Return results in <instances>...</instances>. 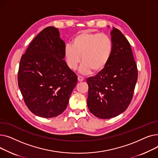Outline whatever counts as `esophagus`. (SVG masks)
<instances>
[{"label": "esophagus", "mask_w": 158, "mask_h": 158, "mask_svg": "<svg viewBox=\"0 0 158 158\" xmlns=\"http://www.w3.org/2000/svg\"><path fill=\"white\" fill-rule=\"evenodd\" d=\"M84 77H82V76H78V81L79 82H81V81H84Z\"/></svg>", "instance_id": "1"}]
</instances>
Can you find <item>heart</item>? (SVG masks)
I'll return each mask as SVG.
<instances>
[{
    "label": "heart",
    "instance_id": "1",
    "mask_svg": "<svg viewBox=\"0 0 158 158\" xmlns=\"http://www.w3.org/2000/svg\"><path fill=\"white\" fill-rule=\"evenodd\" d=\"M113 48L112 40L107 35L83 31L73 38L72 45H66L64 57L72 70L77 68L82 58L83 63L79 69L81 73H88L92 70L97 73L102 70L108 63Z\"/></svg>",
    "mask_w": 158,
    "mask_h": 158
}]
</instances>
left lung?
<instances>
[{"label": "left lung", "mask_w": 158, "mask_h": 158, "mask_svg": "<svg viewBox=\"0 0 158 158\" xmlns=\"http://www.w3.org/2000/svg\"><path fill=\"white\" fill-rule=\"evenodd\" d=\"M113 52L105 68L88 77L87 105L95 117L107 119L125 111L133 97L138 70L129 42L114 27L111 32Z\"/></svg>", "instance_id": "left-lung-1"}]
</instances>
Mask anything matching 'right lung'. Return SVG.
I'll return each mask as SVG.
<instances>
[{
  "label": "right lung",
  "instance_id": "add662e5",
  "mask_svg": "<svg viewBox=\"0 0 158 158\" xmlns=\"http://www.w3.org/2000/svg\"><path fill=\"white\" fill-rule=\"evenodd\" d=\"M65 43L50 26L34 38L22 56L18 84L25 103L35 115L52 118L66 108L77 77L64 57Z\"/></svg>",
  "mask_w": 158,
  "mask_h": 158
}]
</instances>
